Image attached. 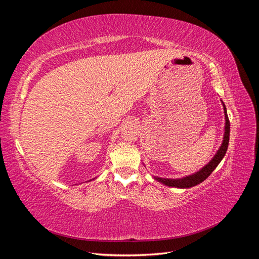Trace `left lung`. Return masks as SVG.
I'll list each match as a JSON object with an SVG mask.
<instances>
[{
    "mask_svg": "<svg viewBox=\"0 0 259 259\" xmlns=\"http://www.w3.org/2000/svg\"><path fill=\"white\" fill-rule=\"evenodd\" d=\"M224 105V104H223ZM224 110H225V119H226V125H225V135H224V140L222 147L219 148V150L215 154V156L211 161L203 167L201 170H199L198 173H195L193 175L184 177L182 179H168V178H160V177H155V179L158 182L169 186V187H175V188H190L193 186H197L200 183L204 182V180L213 173V170L217 167V165L223 158L225 156L227 149H228V144H229V136H230V122L228 119V114H227V109L224 105Z\"/></svg>",
    "mask_w": 259,
    "mask_h": 259,
    "instance_id": "1",
    "label": "left lung"
}]
</instances>
